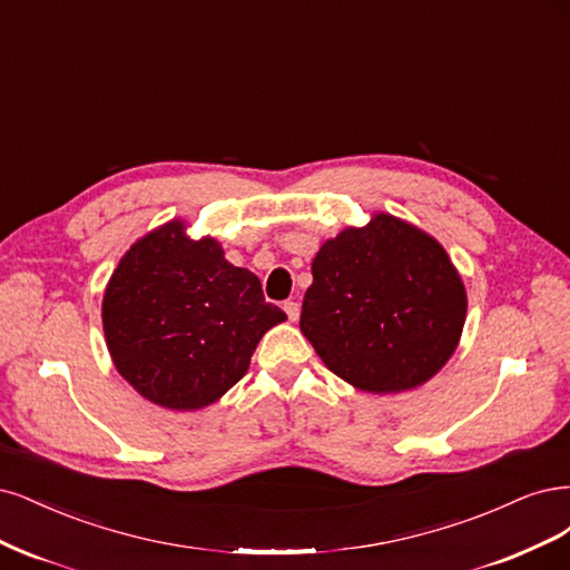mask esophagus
<instances>
[{
  "mask_svg": "<svg viewBox=\"0 0 570 570\" xmlns=\"http://www.w3.org/2000/svg\"><path fill=\"white\" fill-rule=\"evenodd\" d=\"M284 312H286L291 322H296L301 317V305L296 301H286L284 303Z\"/></svg>",
  "mask_w": 570,
  "mask_h": 570,
  "instance_id": "obj_1",
  "label": "esophagus"
}]
</instances>
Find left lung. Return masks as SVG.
Listing matches in <instances>:
<instances>
[{"label": "left lung", "mask_w": 570, "mask_h": 570, "mask_svg": "<svg viewBox=\"0 0 570 570\" xmlns=\"http://www.w3.org/2000/svg\"><path fill=\"white\" fill-rule=\"evenodd\" d=\"M466 288L433 236L389 213L347 227L312 261L301 332L336 376L366 393L416 389L443 370Z\"/></svg>", "instance_id": "8db88e82"}]
</instances>
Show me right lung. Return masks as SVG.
Returning a JSON list of instances; mask_svg holds the SVG:
<instances>
[{
	"label": "right lung",
	"instance_id": "obj_1",
	"mask_svg": "<svg viewBox=\"0 0 570 570\" xmlns=\"http://www.w3.org/2000/svg\"><path fill=\"white\" fill-rule=\"evenodd\" d=\"M181 219L127 250L108 279L101 322L120 376L154 405H213L248 372L250 355L284 312L261 279L225 261L215 238L194 242Z\"/></svg>",
	"mask_w": 570,
	"mask_h": 570
}]
</instances>
